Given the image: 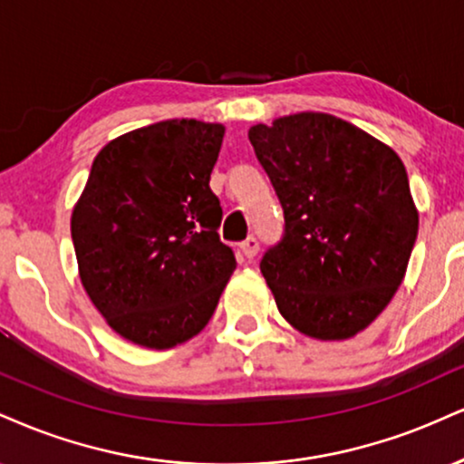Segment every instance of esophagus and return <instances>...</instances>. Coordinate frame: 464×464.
<instances>
[{"instance_id": "esophagus-1", "label": "esophagus", "mask_w": 464, "mask_h": 464, "mask_svg": "<svg viewBox=\"0 0 464 464\" xmlns=\"http://www.w3.org/2000/svg\"><path fill=\"white\" fill-rule=\"evenodd\" d=\"M256 250H259V242L255 237H248L246 242L239 244V253H242V256H246V259H253Z\"/></svg>"}]
</instances>
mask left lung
I'll list each match as a JSON object with an SVG mask.
<instances>
[{
	"instance_id": "1",
	"label": "left lung",
	"mask_w": 464,
	"mask_h": 464,
	"mask_svg": "<svg viewBox=\"0 0 464 464\" xmlns=\"http://www.w3.org/2000/svg\"><path fill=\"white\" fill-rule=\"evenodd\" d=\"M285 211V236L261 259L278 311L298 333L343 342L392 303L420 228L392 147L324 111L248 130Z\"/></svg>"
}]
</instances>
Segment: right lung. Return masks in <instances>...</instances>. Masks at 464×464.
Wrapping results in <instances>:
<instances>
[{"instance_id": "right-lung-1", "label": "right lung", "mask_w": 464, "mask_h": 464, "mask_svg": "<svg viewBox=\"0 0 464 464\" xmlns=\"http://www.w3.org/2000/svg\"><path fill=\"white\" fill-rule=\"evenodd\" d=\"M225 125L170 119L99 150L71 216L88 298L127 342L169 350L208 326L236 256L209 175Z\"/></svg>"}]
</instances>
